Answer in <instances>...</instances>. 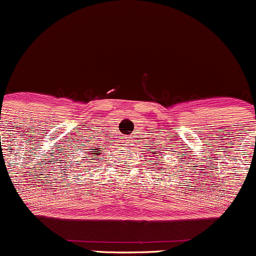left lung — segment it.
<instances>
[{
	"label": "left lung",
	"mask_w": 256,
	"mask_h": 256,
	"mask_svg": "<svg viewBox=\"0 0 256 256\" xmlns=\"http://www.w3.org/2000/svg\"><path fill=\"white\" fill-rule=\"evenodd\" d=\"M158 161H160V160H158Z\"/></svg>",
	"instance_id": "left-lung-1"
}]
</instances>
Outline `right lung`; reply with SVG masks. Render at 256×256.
I'll use <instances>...</instances> for the list:
<instances>
[{"label":"right lung","mask_w":256,"mask_h":256,"mask_svg":"<svg viewBox=\"0 0 256 256\" xmlns=\"http://www.w3.org/2000/svg\"><path fill=\"white\" fill-rule=\"evenodd\" d=\"M100 151H102V150H99V151H92V156H96L98 154H100Z\"/></svg>","instance_id":"1"}]
</instances>
